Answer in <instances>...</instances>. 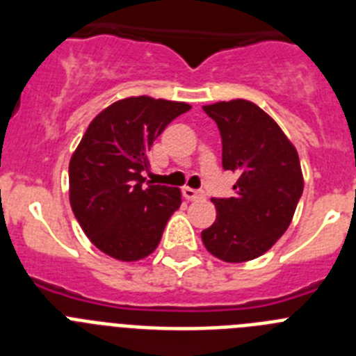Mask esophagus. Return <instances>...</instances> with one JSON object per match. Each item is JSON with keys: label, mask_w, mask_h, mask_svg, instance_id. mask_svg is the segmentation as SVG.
<instances>
[{"label": "esophagus", "mask_w": 356, "mask_h": 356, "mask_svg": "<svg viewBox=\"0 0 356 356\" xmlns=\"http://www.w3.org/2000/svg\"><path fill=\"white\" fill-rule=\"evenodd\" d=\"M184 197L188 201H197V200H205V194L201 193V191H196V188H191V187H184Z\"/></svg>", "instance_id": "esophagus-1"}]
</instances>
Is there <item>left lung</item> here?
<instances>
[{
	"label": "left lung",
	"mask_w": 356,
	"mask_h": 356,
	"mask_svg": "<svg viewBox=\"0 0 356 356\" xmlns=\"http://www.w3.org/2000/svg\"><path fill=\"white\" fill-rule=\"evenodd\" d=\"M222 140V168L238 175L234 197H212L217 216L201 241L222 262L253 260L275 246L303 194L298 151L260 106L246 99L205 105Z\"/></svg>",
	"instance_id": "1"
}]
</instances>
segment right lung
<instances>
[{
  "label": "right lung",
  "instance_id": "obj_1",
  "mask_svg": "<svg viewBox=\"0 0 356 356\" xmlns=\"http://www.w3.org/2000/svg\"><path fill=\"white\" fill-rule=\"evenodd\" d=\"M188 103L124 97L102 110L69 162V201L94 246L112 259L135 262L159 246L180 188L144 185L147 151Z\"/></svg>",
  "mask_w": 356,
  "mask_h": 356
}]
</instances>
